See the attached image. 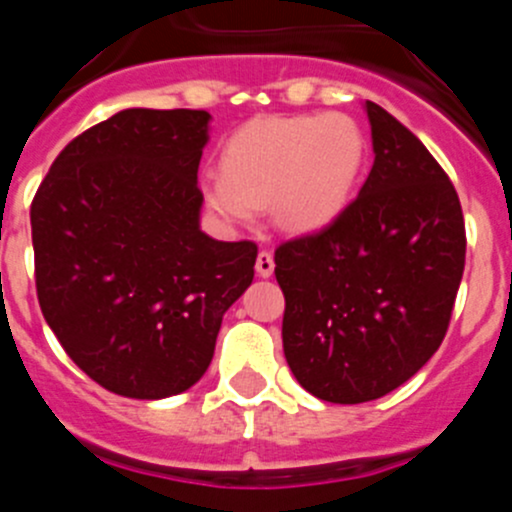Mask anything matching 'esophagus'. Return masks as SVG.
Masks as SVG:
<instances>
[{
  "label": "esophagus",
  "mask_w": 512,
  "mask_h": 512,
  "mask_svg": "<svg viewBox=\"0 0 512 512\" xmlns=\"http://www.w3.org/2000/svg\"><path fill=\"white\" fill-rule=\"evenodd\" d=\"M256 274L264 279L274 274V253L259 251V256H256Z\"/></svg>",
  "instance_id": "obj_1"
}]
</instances>
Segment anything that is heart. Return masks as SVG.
Here are the masks:
<instances>
[{
  "mask_svg": "<svg viewBox=\"0 0 512 512\" xmlns=\"http://www.w3.org/2000/svg\"><path fill=\"white\" fill-rule=\"evenodd\" d=\"M364 158L359 122L341 112L256 117L230 135L202 197L225 225H248L271 202L282 228L318 233L348 210Z\"/></svg>",
  "mask_w": 512,
  "mask_h": 512,
  "instance_id": "obj_1",
  "label": "heart"
}]
</instances>
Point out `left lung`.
Masks as SVG:
<instances>
[{
  "label": "left lung",
  "mask_w": 512,
  "mask_h": 512,
  "mask_svg": "<svg viewBox=\"0 0 512 512\" xmlns=\"http://www.w3.org/2000/svg\"><path fill=\"white\" fill-rule=\"evenodd\" d=\"M374 166L336 223L274 253L287 364L338 405L384 397L441 346L464 274L459 194L428 148L364 104Z\"/></svg>",
  "instance_id": "obj_1"
}]
</instances>
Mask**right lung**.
Masks as SVG:
<instances>
[{
	"label": "right lung",
	"mask_w": 512,
	"mask_h": 512,
	"mask_svg": "<svg viewBox=\"0 0 512 512\" xmlns=\"http://www.w3.org/2000/svg\"><path fill=\"white\" fill-rule=\"evenodd\" d=\"M210 112L122 110L58 153L30 225L45 323L104 390L161 400L200 382L256 243L200 230Z\"/></svg>",
	"instance_id": "obj_1"
}]
</instances>
